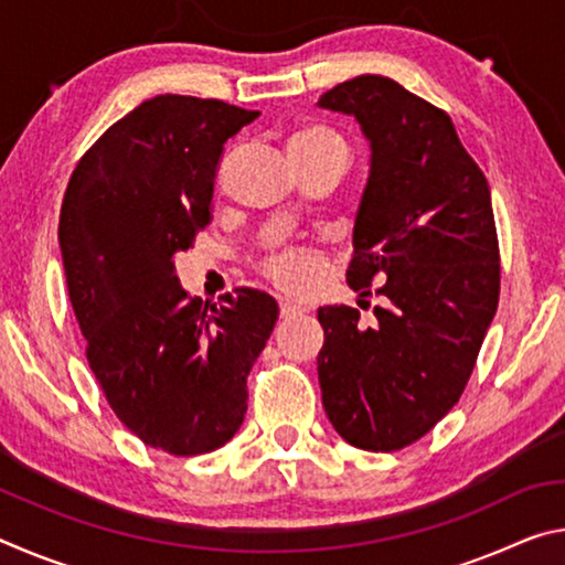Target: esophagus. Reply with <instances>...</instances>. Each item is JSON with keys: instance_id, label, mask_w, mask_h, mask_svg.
Masks as SVG:
<instances>
[{"instance_id": "34e87169", "label": "esophagus", "mask_w": 565, "mask_h": 565, "mask_svg": "<svg viewBox=\"0 0 565 565\" xmlns=\"http://www.w3.org/2000/svg\"><path fill=\"white\" fill-rule=\"evenodd\" d=\"M279 311H281V319H296V317H301V313H303L301 306L289 303V301H281Z\"/></svg>"}]
</instances>
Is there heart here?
Here are the masks:
<instances>
[{
  "label": "heart",
  "mask_w": 565,
  "mask_h": 565,
  "mask_svg": "<svg viewBox=\"0 0 565 565\" xmlns=\"http://www.w3.org/2000/svg\"><path fill=\"white\" fill-rule=\"evenodd\" d=\"M291 159H317L327 154H347V145L337 131L327 127H306L296 131L289 141ZM262 274L281 291L301 296L319 286L327 259L317 248L306 246H276L262 259Z\"/></svg>",
  "instance_id": "1"
}]
</instances>
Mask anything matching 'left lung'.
Returning <instances> with one entry per match:
<instances>
[{
	"label": "left lung",
	"mask_w": 565,
	"mask_h": 565,
	"mask_svg": "<svg viewBox=\"0 0 565 565\" xmlns=\"http://www.w3.org/2000/svg\"><path fill=\"white\" fill-rule=\"evenodd\" d=\"M371 149L347 281L384 299L369 323L323 306L321 401L343 441L398 451L461 398L501 289L491 191L446 111L361 74L321 94Z\"/></svg>",
	"instance_id": "8db88e82"
}]
</instances>
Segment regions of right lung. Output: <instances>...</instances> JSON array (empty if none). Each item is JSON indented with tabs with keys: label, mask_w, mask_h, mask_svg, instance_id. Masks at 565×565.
Returning a JSON list of instances; mask_svg holds the SVG:
<instances>
[{
	"label": "right lung",
	"mask_w": 565,
	"mask_h": 565,
	"mask_svg": "<svg viewBox=\"0 0 565 565\" xmlns=\"http://www.w3.org/2000/svg\"><path fill=\"white\" fill-rule=\"evenodd\" d=\"M259 111L218 99L139 104L76 164L60 246L87 361L129 431L174 456L216 451L246 414V376L279 319L256 289L202 303L174 254L212 216L224 145Z\"/></svg>",
	"instance_id": "obj_1"
}]
</instances>
